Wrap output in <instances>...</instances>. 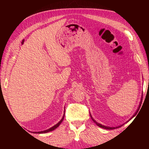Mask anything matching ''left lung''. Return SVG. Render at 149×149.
<instances>
[{"label":"left lung","mask_w":149,"mask_h":149,"mask_svg":"<svg viewBox=\"0 0 149 149\" xmlns=\"http://www.w3.org/2000/svg\"><path fill=\"white\" fill-rule=\"evenodd\" d=\"M142 99H141V104H139V107L140 108V107H141V103H142ZM139 108H138V110H137V112H135V114H134V115H133V117L132 118H133V117H134L136 115V114H137V113L138 112V111H139ZM91 118H92V117H91ZM132 118H131V119H132ZM130 119V120H131ZM92 120H93V122H94L95 123H96V124H97L98 126H99V127H102V128H103V129H106V130H113V129H115V128L116 127H107V126H104V125H101V124H100V123H97V122H96V121L95 120H93V118H92Z\"/></svg>","instance_id":"8db88e82"}]
</instances>
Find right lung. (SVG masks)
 Segmentation results:
<instances>
[{
  "label": "right lung",
  "instance_id": "obj_1",
  "mask_svg": "<svg viewBox=\"0 0 149 149\" xmlns=\"http://www.w3.org/2000/svg\"><path fill=\"white\" fill-rule=\"evenodd\" d=\"M64 116H63V118H62V120H60L58 123H56V125H54L53 127H52L51 128H50V129H49V130H45V131H42V132H37V133H47V132H51V131H53V130H54L55 129H56V128L60 125V123H62L63 120H64ZM35 133H37V132H35Z\"/></svg>",
  "mask_w": 149,
  "mask_h": 149
}]
</instances>
